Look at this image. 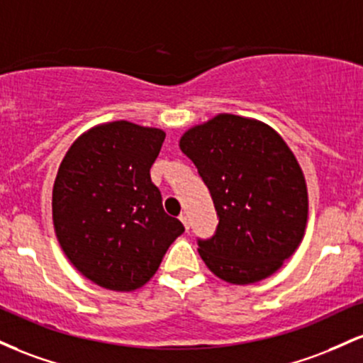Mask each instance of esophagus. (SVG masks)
Here are the masks:
<instances>
[{
	"label": "esophagus",
	"instance_id": "34e87169",
	"mask_svg": "<svg viewBox=\"0 0 363 363\" xmlns=\"http://www.w3.org/2000/svg\"><path fill=\"white\" fill-rule=\"evenodd\" d=\"M180 221L183 223V226H185V230L189 231V228H190V225H189V218H186L185 214H180Z\"/></svg>",
	"mask_w": 363,
	"mask_h": 363
}]
</instances>
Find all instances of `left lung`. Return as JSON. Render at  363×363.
<instances>
[{
	"instance_id": "obj_1",
	"label": "left lung",
	"mask_w": 363,
	"mask_h": 363,
	"mask_svg": "<svg viewBox=\"0 0 363 363\" xmlns=\"http://www.w3.org/2000/svg\"><path fill=\"white\" fill-rule=\"evenodd\" d=\"M180 149L197 166L219 216L199 254L219 279L269 278L302 243L308 219L303 171L283 137L264 121L230 113L189 128Z\"/></svg>"
}]
</instances>
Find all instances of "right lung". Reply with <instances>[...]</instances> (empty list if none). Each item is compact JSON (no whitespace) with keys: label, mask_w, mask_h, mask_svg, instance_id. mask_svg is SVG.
<instances>
[{"label":"right lung","mask_w":363,"mask_h":363,"mask_svg":"<svg viewBox=\"0 0 363 363\" xmlns=\"http://www.w3.org/2000/svg\"><path fill=\"white\" fill-rule=\"evenodd\" d=\"M166 133L127 120L89 128L70 145L52 185V225L77 271L113 291L156 274L185 228L162 209L150 166Z\"/></svg>","instance_id":"right-lung-1"}]
</instances>
